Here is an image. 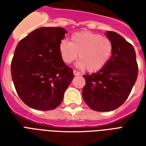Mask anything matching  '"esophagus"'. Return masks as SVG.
I'll return each instance as SVG.
<instances>
[{
	"label": "esophagus",
	"instance_id": "1",
	"mask_svg": "<svg viewBox=\"0 0 146 146\" xmlns=\"http://www.w3.org/2000/svg\"><path fill=\"white\" fill-rule=\"evenodd\" d=\"M73 74H74V76H79V75H80V73L76 71V70H73Z\"/></svg>",
	"mask_w": 146,
	"mask_h": 146
}]
</instances>
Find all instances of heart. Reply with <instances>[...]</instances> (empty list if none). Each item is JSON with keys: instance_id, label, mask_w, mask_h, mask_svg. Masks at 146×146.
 <instances>
[{"instance_id": "1", "label": "heart", "mask_w": 146, "mask_h": 146, "mask_svg": "<svg viewBox=\"0 0 146 146\" xmlns=\"http://www.w3.org/2000/svg\"><path fill=\"white\" fill-rule=\"evenodd\" d=\"M113 43L110 38L88 30L72 34L70 41L62 40L58 45V51L65 63L76 60L79 53L80 60L76 66L96 72L106 65L113 53Z\"/></svg>"}]
</instances>
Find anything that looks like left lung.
<instances>
[{
  "label": "left lung",
  "mask_w": 146,
  "mask_h": 146,
  "mask_svg": "<svg viewBox=\"0 0 146 146\" xmlns=\"http://www.w3.org/2000/svg\"><path fill=\"white\" fill-rule=\"evenodd\" d=\"M105 34L113 43L112 55L102 70L84 76L86 84L82 91L86 104L98 112L112 111L123 104L138 73L134 47L115 32Z\"/></svg>",
  "instance_id": "obj_1"
}]
</instances>
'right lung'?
<instances>
[{"mask_svg": "<svg viewBox=\"0 0 146 146\" xmlns=\"http://www.w3.org/2000/svg\"><path fill=\"white\" fill-rule=\"evenodd\" d=\"M67 31L62 27H40L22 39L11 64V77L19 98L35 110L58 107L73 79L58 45Z\"/></svg>", "mask_w": 146, "mask_h": 146, "instance_id": "add662e5", "label": "right lung"}]
</instances>
